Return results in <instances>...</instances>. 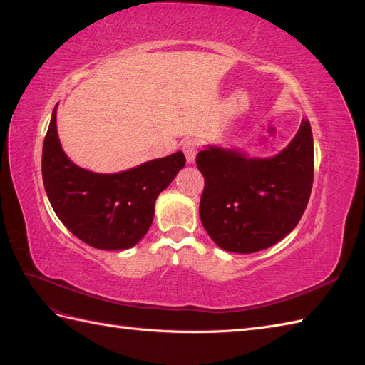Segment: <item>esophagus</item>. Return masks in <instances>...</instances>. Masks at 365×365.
Here are the masks:
<instances>
[{
	"instance_id": "obj_1",
	"label": "esophagus",
	"mask_w": 365,
	"mask_h": 365,
	"mask_svg": "<svg viewBox=\"0 0 365 365\" xmlns=\"http://www.w3.org/2000/svg\"><path fill=\"white\" fill-rule=\"evenodd\" d=\"M197 149H200V143H197V140L195 138H189L184 141L182 145V152L185 153V158H187V163H193L195 161V157L197 153Z\"/></svg>"
}]
</instances>
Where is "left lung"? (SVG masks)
Masks as SVG:
<instances>
[{
  "instance_id": "obj_1",
  "label": "left lung",
  "mask_w": 365,
  "mask_h": 365,
  "mask_svg": "<svg viewBox=\"0 0 365 365\" xmlns=\"http://www.w3.org/2000/svg\"><path fill=\"white\" fill-rule=\"evenodd\" d=\"M204 175L200 216L208 236L225 251L250 254L277 244L300 222L314 182L311 125L279 155L248 158L208 146L196 155Z\"/></svg>"
}]
</instances>
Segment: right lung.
I'll return each instance as SVG.
<instances>
[{"label": "right lung", "instance_id": "obj_1", "mask_svg": "<svg viewBox=\"0 0 365 365\" xmlns=\"http://www.w3.org/2000/svg\"><path fill=\"white\" fill-rule=\"evenodd\" d=\"M185 165L184 153L148 161L118 173H94L62 150L56 108L42 148V180L61 222L98 250H128L148 233L158 195Z\"/></svg>", "mask_w": 365, "mask_h": 365}]
</instances>
